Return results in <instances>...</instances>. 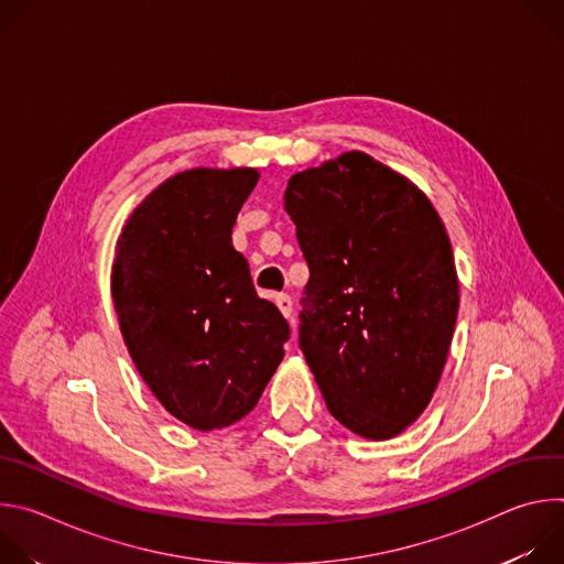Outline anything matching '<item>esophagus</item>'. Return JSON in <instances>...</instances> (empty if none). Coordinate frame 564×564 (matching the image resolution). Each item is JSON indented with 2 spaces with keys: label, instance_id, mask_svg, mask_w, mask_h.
<instances>
[{
  "label": "esophagus",
  "instance_id": "1",
  "mask_svg": "<svg viewBox=\"0 0 564 564\" xmlns=\"http://www.w3.org/2000/svg\"><path fill=\"white\" fill-rule=\"evenodd\" d=\"M276 305H279L281 314H283L285 318H292V296H290V294H279V296H276Z\"/></svg>",
  "mask_w": 564,
  "mask_h": 564
}]
</instances>
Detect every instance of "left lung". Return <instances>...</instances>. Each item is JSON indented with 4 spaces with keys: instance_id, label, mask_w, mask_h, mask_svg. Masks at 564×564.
<instances>
[{
    "instance_id": "obj_1",
    "label": "left lung",
    "mask_w": 564,
    "mask_h": 564,
    "mask_svg": "<svg viewBox=\"0 0 564 564\" xmlns=\"http://www.w3.org/2000/svg\"><path fill=\"white\" fill-rule=\"evenodd\" d=\"M283 200L310 268L299 346L330 415L375 442L404 433L431 404L459 307L440 214L364 151L294 174Z\"/></svg>"
}]
</instances>
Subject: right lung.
Here are the masks:
<instances>
[{"label":"right lung","instance_id":"obj_1","mask_svg":"<svg viewBox=\"0 0 564 564\" xmlns=\"http://www.w3.org/2000/svg\"><path fill=\"white\" fill-rule=\"evenodd\" d=\"M252 167H196L160 183L116 246L111 296L127 350L170 415L196 431L246 417L283 359L290 326L231 248Z\"/></svg>","mask_w":564,"mask_h":564}]
</instances>
